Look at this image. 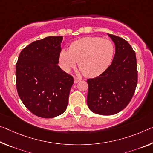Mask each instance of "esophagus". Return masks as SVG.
<instances>
[{
  "instance_id": "1",
  "label": "esophagus",
  "mask_w": 153,
  "mask_h": 153,
  "mask_svg": "<svg viewBox=\"0 0 153 153\" xmlns=\"http://www.w3.org/2000/svg\"><path fill=\"white\" fill-rule=\"evenodd\" d=\"M74 83H76V84L77 83V82H78L79 81H80L82 79V78H80V77H77L76 76H74Z\"/></svg>"
}]
</instances>
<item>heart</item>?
Returning <instances> with one entry per match:
<instances>
[{"mask_svg": "<svg viewBox=\"0 0 153 153\" xmlns=\"http://www.w3.org/2000/svg\"><path fill=\"white\" fill-rule=\"evenodd\" d=\"M114 55L113 43L107 39L86 37L73 42L69 51L62 50L59 63L63 70L69 71L76 66L88 77H96L105 71Z\"/></svg>", "mask_w": 153, "mask_h": 153, "instance_id": "obj_1", "label": "heart"}]
</instances>
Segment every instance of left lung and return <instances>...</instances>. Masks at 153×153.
I'll use <instances>...</instances> for the list:
<instances>
[{
	"label": "left lung",
	"mask_w": 153,
	"mask_h": 153,
	"mask_svg": "<svg viewBox=\"0 0 153 153\" xmlns=\"http://www.w3.org/2000/svg\"><path fill=\"white\" fill-rule=\"evenodd\" d=\"M115 43L116 52L111 64L88 84L87 104L93 112L112 115L127 107L137 84L135 52L124 39L108 34Z\"/></svg>",
	"instance_id": "obj_1"
}]
</instances>
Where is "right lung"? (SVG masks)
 Here are the masks:
<instances>
[{
  "instance_id": "right-lung-1",
  "label": "right lung",
  "mask_w": 153,
  "mask_h": 153,
  "mask_svg": "<svg viewBox=\"0 0 153 153\" xmlns=\"http://www.w3.org/2000/svg\"><path fill=\"white\" fill-rule=\"evenodd\" d=\"M62 36L35 41L22 50L16 66V88L33 114L50 118L66 110L74 77L59 63Z\"/></svg>"
}]
</instances>
